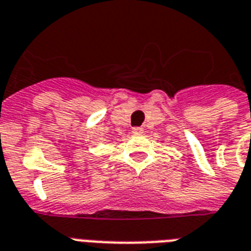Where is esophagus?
Here are the masks:
<instances>
[{"label": "esophagus", "mask_w": 251, "mask_h": 251, "mask_svg": "<svg viewBox=\"0 0 251 251\" xmlns=\"http://www.w3.org/2000/svg\"><path fill=\"white\" fill-rule=\"evenodd\" d=\"M144 129L141 127H135L132 128V133H135V135H140V133H143Z\"/></svg>", "instance_id": "34e87169"}]
</instances>
